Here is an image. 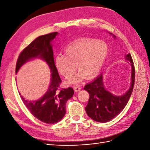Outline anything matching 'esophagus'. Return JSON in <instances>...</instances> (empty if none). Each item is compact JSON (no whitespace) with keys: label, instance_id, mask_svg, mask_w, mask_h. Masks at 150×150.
Returning a JSON list of instances; mask_svg holds the SVG:
<instances>
[{"label":"esophagus","instance_id":"obj_1","mask_svg":"<svg viewBox=\"0 0 150 150\" xmlns=\"http://www.w3.org/2000/svg\"><path fill=\"white\" fill-rule=\"evenodd\" d=\"M81 89L79 86H74V90L75 92H78Z\"/></svg>","mask_w":150,"mask_h":150}]
</instances>
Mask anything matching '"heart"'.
<instances>
[{
	"label": "heart",
	"mask_w": 150,
	"mask_h": 150,
	"mask_svg": "<svg viewBox=\"0 0 150 150\" xmlns=\"http://www.w3.org/2000/svg\"><path fill=\"white\" fill-rule=\"evenodd\" d=\"M108 47L102 40L83 39L71 43L64 49L65 55L58 54L54 64L66 79L73 75L76 67L78 71L69 80V84H77L87 78L97 76L106 61Z\"/></svg>",
	"instance_id": "obj_1"
}]
</instances>
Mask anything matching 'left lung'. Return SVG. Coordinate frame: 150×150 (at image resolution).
<instances>
[{
    "mask_svg": "<svg viewBox=\"0 0 150 150\" xmlns=\"http://www.w3.org/2000/svg\"><path fill=\"white\" fill-rule=\"evenodd\" d=\"M109 34L115 39H116L112 33ZM125 59L126 62L130 64L131 74L129 88L123 94L117 96L106 90L103 83V74L84 88L89 94V101L85 110L88 116L95 121L106 122L115 118L123 110L129 101L134 87L135 70L131 54H126Z\"/></svg>",
    "mask_w": 150,
    "mask_h": 150,
    "instance_id": "left-lung-1",
    "label": "left lung"
}]
</instances>
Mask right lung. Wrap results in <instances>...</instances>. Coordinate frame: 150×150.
<instances>
[{"mask_svg":"<svg viewBox=\"0 0 150 150\" xmlns=\"http://www.w3.org/2000/svg\"><path fill=\"white\" fill-rule=\"evenodd\" d=\"M59 34L57 32L40 35L26 47L19 56L16 68L17 74L27 62L40 59L46 62L51 70V79L47 91L36 100L30 101L21 98L25 106L34 117L45 123L54 124L60 121L66 114V105L68 99L74 92L72 88L59 89L61 79L54 64L52 40Z\"/></svg>","mask_w":150,"mask_h":150,"instance_id":"right-lung-1","label":"right lung"}]
</instances>
